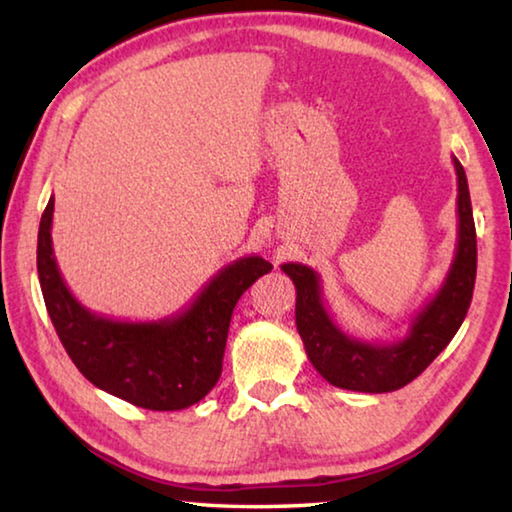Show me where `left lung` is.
<instances>
[{
    "label": "left lung",
    "mask_w": 512,
    "mask_h": 512,
    "mask_svg": "<svg viewBox=\"0 0 512 512\" xmlns=\"http://www.w3.org/2000/svg\"><path fill=\"white\" fill-rule=\"evenodd\" d=\"M458 180V237L452 266L440 289L411 318L400 341H361L345 334L325 307L320 275L305 264L280 268L296 284V325L307 357L329 384L359 393H391L413 381L447 348L465 320L476 277V230L463 164L452 158Z\"/></svg>",
    "instance_id": "1"
}]
</instances>
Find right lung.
Masks as SVG:
<instances>
[{
	"label": "right lung",
	"mask_w": 512,
	"mask_h": 512,
	"mask_svg": "<svg viewBox=\"0 0 512 512\" xmlns=\"http://www.w3.org/2000/svg\"><path fill=\"white\" fill-rule=\"evenodd\" d=\"M54 196L38 230V277L51 323L69 359L94 386L151 411L187 409L221 377L232 311L257 277L271 271L259 255L223 266L178 314L133 323L83 307L58 271L54 244Z\"/></svg>",
	"instance_id": "right-lung-1"
}]
</instances>
